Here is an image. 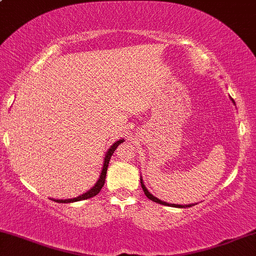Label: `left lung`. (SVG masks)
<instances>
[{
	"instance_id": "obj_1",
	"label": "left lung",
	"mask_w": 256,
	"mask_h": 256,
	"mask_svg": "<svg viewBox=\"0 0 256 256\" xmlns=\"http://www.w3.org/2000/svg\"><path fill=\"white\" fill-rule=\"evenodd\" d=\"M232 101H234V100H232ZM140 185H142V189H143V192H144V194H146V196L148 198H150L152 201H154V202H156V204H165V206H172V207H179V208H185V207H192V204H186V206H182V204H167V202H164V201H161V200H158V198H155V196H152L150 192H148V190H146V188L144 186V184H143V182H142V179H140Z\"/></svg>"
}]
</instances>
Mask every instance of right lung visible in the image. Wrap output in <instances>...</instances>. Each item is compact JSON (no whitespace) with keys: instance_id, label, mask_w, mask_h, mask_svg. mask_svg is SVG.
Listing matches in <instances>:
<instances>
[{"instance_id":"obj_1","label":"right lung","mask_w":256,"mask_h":256,"mask_svg":"<svg viewBox=\"0 0 256 256\" xmlns=\"http://www.w3.org/2000/svg\"><path fill=\"white\" fill-rule=\"evenodd\" d=\"M122 142H124L122 140H118V142L114 143L113 146H110V150L107 152V155H106L104 158V168H102V172H101V176H100L98 183L95 184V186H92L91 189L89 190L88 192L83 194V195L78 196V198H70V200H54L55 202H58V204H70V202H76V201H82V200H88L90 198H94L95 195H98V194L101 192L102 186H104V180H106V174H107V168H108V164H110V156L113 155V152H116V149L118 148V146Z\"/></svg>"}]
</instances>
